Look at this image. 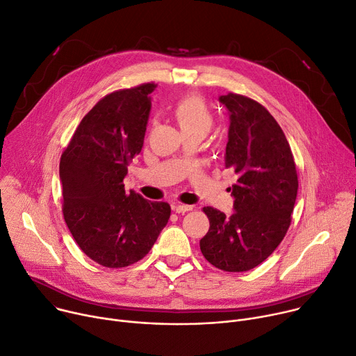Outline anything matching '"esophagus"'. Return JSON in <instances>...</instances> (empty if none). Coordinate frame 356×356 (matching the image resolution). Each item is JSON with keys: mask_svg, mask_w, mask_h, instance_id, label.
<instances>
[{"mask_svg": "<svg viewBox=\"0 0 356 356\" xmlns=\"http://www.w3.org/2000/svg\"><path fill=\"white\" fill-rule=\"evenodd\" d=\"M173 210H175L176 213H179V214H184V213H187V211L193 210V206H186V204H175V206H173Z\"/></svg>", "mask_w": 356, "mask_h": 356, "instance_id": "esophagus-1", "label": "esophagus"}]
</instances>
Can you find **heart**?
<instances>
[{
  "label": "heart",
  "mask_w": 356,
  "mask_h": 356,
  "mask_svg": "<svg viewBox=\"0 0 356 356\" xmlns=\"http://www.w3.org/2000/svg\"><path fill=\"white\" fill-rule=\"evenodd\" d=\"M173 118L184 135H203L210 131L213 116L206 102L196 95L181 98L173 108Z\"/></svg>",
  "instance_id": "b5f03b06"
}]
</instances>
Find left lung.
Masks as SVG:
<instances>
[{
  "mask_svg": "<svg viewBox=\"0 0 356 356\" xmlns=\"http://www.w3.org/2000/svg\"><path fill=\"white\" fill-rule=\"evenodd\" d=\"M218 101L230 115L225 168L238 176L233 184L234 213L225 217L204 207L210 221L200 250L214 267L248 271L273 254L282 241L294 210L298 177L294 156L271 113L243 95H222Z\"/></svg>",
  "mask_w": 356,
  "mask_h": 356,
  "instance_id": "left-lung-1",
  "label": "left lung"
}]
</instances>
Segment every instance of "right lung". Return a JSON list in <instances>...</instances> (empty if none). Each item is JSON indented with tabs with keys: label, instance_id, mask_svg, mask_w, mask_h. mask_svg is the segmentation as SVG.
I'll return each instance as SVG.
<instances>
[{
	"label": "right lung",
	"instance_id": "obj_1",
	"mask_svg": "<svg viewBox=\"0 0 356 356\" xmlns=\"http://www.w3.org/2000/svg\"><path fill=\"white\" fill-rule=\"evenodd\" d=\"M154 83L116 90L96 104L60 156L63 217L81 250L104 267H127L150 251L170 206L124 191L127 165L143 147Z\"/></svg>",
	"mask_w": 356,
	"mask_h": 356
}]
</instances>
